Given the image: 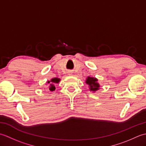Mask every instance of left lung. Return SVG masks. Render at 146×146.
<instances>
[{"mask_svg":"<svg viewBox=\"0 0 146 146\" xmlns=\"http://www.w3.org/2000/svg\"><path fill=\"white\" fill-rule=\"evenodd\" d=\"M97 79L95 78H92V77H88L87 79L86 80V83L88 85H90V90L91 91L95 92L98 90L99 85L98 83L97 82Z\"/></svg>","mask_w":146,"mask_h":146,"instance_id":"1","label":"left lung"}]
</instances>
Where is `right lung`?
<instances>
[{
  "mask_svg": "<svg viewBox=\"0 0 146 146\" xmlns=\"http://www.w3.org/2000/svg\"><path fill=\"white\" fill-rule=\"evenodd\" d=\"M60 79L59 78H52L51 80V82L48 81V83H50V86H49V90L50 91H54L55 90V86H54V84L55 83H59V82H60Z\"/></svg>",
  "mask_w": 146,
  "mask_h": 146,
  "instance_id": "right-lung-1",
  "label": "right lung"
}]
</instances>
